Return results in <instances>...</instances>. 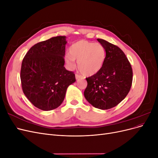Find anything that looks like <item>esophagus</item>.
<instances>
[{"mask_svg": "<svg viewBox=\"0 0 158 158\" xmlns=\"http://www.w3.org/2000/svg\"><path fill=\"white\" fill-rule=\"evenodd\" d=\"M75 76H76V79H80V78H83L82 76L78 74H76Z\"/></svg>", "mask_w": 158, "mask_h": 158, "instance_id": "34e87169", "label": "esophagus"}]
</instances>
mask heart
Listing matches in <instances>:
<instances>
[{
	"mask_svg": "<svg viewBox=\"0 0 158 158\" xmlns=\"http://www.w3.org/2000/svg\"><path fill=\"white\" fill-rule=\"evenodd\" d=\"M106 55V49L102 44L81 40L70 46L69 54L66 55L65 59L70 68L74 67L76 60L80 73L92 76L102 69Z\"/></svg>",
	"mask_w": 158,
	"mask_h": 158,
	"instance_id": "b5f03b06",
	"label": "heart"
}]
</instances>
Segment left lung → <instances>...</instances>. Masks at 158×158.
<instances>
[{
  "instance_id": "left-lung-1",
  "label": "left lung",
  "mask_w": 158,
  "mask_h": 158,
  "mask_svg": "<svg viewBox=\"0 0 158 158\" xmlns=\"http://www.w3.org/2000/svg\"><path fill=\"white\" fill-rule=\"evenodd\" d=\"M106 49V56L102 69L86 78L88 85L84 96L94 107L109 109L126 98L132 82V69L124 52L115 45L98 39Z\"/></svg>"
}]
</instances>
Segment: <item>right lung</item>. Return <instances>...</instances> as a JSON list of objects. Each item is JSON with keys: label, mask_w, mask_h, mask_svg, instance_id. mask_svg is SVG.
Listing matches in <instances>:
<instances>
[{"label": "right lung", "mask_w": 158, "mask_h": 158, "mask_svg": "<svg viewBox=\"0 0 158 158\" xmlns=\"http://www.w3.org/2000/svg\"><path fill=\"white\" fill-rule=\"evenodd\" d=\"M66 36L37 43L23 59L20 79L23 94L38 109L50 111L60 106L69 85L76 81L64 66Z\"/></svg>", "instance_id": "obj_1"}]
</instances>
